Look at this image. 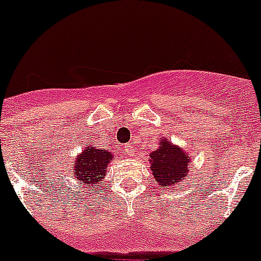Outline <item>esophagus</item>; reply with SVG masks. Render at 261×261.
Wrapping results in <instances>:
<instances>
[{"label":"esophagus","instance_id":"1","mask_svg":"<svg viewBox=\"0 0 261 261\" xmlns=\"http://www.w3.org/2000/svg\"><path fill=\"white\" fill-rule=\"evenodd\" d=\"M123 150L125 151V154H128V155H133V146H130V145H124L123 146Z\"/></svg>","mask_w":261,"mask_h":261}]
</instances>
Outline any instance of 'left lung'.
Returning a JSON list of instances; mask_svg holds the SVG:
<instances>
[{
  "instance_id": "left-lung-1",
  "label": "left lung",
  "mask_w": 261,
  "mask_h": 261,
  "mask_svg": "<svg viewBox=\"0 0 261 261\" xmlns=\"http://www.w3.org/2000/svg\"><path fill=\"white\" fill-rule=\"evenodd\" d=\"M150 167L155 181L162 190H174L181 186L190 171L191 156L177 145L167 140H161L159 147L151 151Z\"/></svg>"
}]
</instances>
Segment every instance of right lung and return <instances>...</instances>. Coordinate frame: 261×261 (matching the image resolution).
I'll use <instances>...</instances> for the list:
<instances>
[{"label": "right lung", "mask_w": 261, "mask_h": 261, "mask_svg": "<svg viewBox=\"0 0 261 261\" xmlns=\"http://www.w3.org/2000/svg\"><path fill=\"white\" fill-rule=\"evenodd\" d=\"M114 155L110 150L96 149L94 146H87L75 158L74 165L71 167V179L78 183V186L94 187L98 188L102 183V179L107 175V167Z\"/></svg>", "instance_id": "add662e5"}]
</instances>
